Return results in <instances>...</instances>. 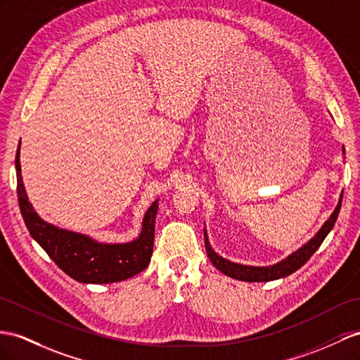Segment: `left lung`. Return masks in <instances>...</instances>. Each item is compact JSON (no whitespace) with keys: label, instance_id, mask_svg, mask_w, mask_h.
I'll list each match as a JSON object with an SVG mask.
<instances>
[{"label":"left lung","instance_id":"8db88e82","mask_svg":"<svg viewBox=\"0 0 360 360\" xmlns=\"http://www.w3.org/2000/svg\"><path fill=\"white\" fill-rule=\"evenodd\" d=\"M342 153L345 155V149L342 146ZM342 196L344 191L339 195L338 205L333 210V213L330 214V217L326 220L322 226L318 229V233L313 236L311 238L301 245L297 251H293L289 254L285 259L280 260L278 263H274L269 266H251V264H242V263H236L225 259V257L219 255L213 246L210 243L207 228H204V238H205V250L207 255L210 257V262L216 266V269H219L222 274L231 276L234 280H240V281H248V283H263V281H274V280H280L284 278V276H289L290 274L297 272L300 268H302L304 264L307 263L310 257L318 251V248L321 243L324 242V238L328 236V233L333 229L340 205H342Z\"/></svg>","mask_w":360,"mask_h":360}]
</instances>
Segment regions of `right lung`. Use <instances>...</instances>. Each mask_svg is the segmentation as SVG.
Here are the masks:
<instances>
[{"label": "right lung", "mask_w": 360, "mask_h": 360, "mask_svg": "<svg viewBox=\"0 0 360 360\" xmlns=\"http://www.w3.org/2000/svg\"><path fill=\"white\" fill-rule=\"evenodd\" d=\"M21 141L16 150L15 169L18 181V202L30 236L59 268L79 283L108 284L131 278L150 263L155 238V219L158 200L144 213L140 234L124 243L98 242L94 237L71 229L59 228L44 220L27 196L21 176Z\"/></svg>", "instance_id": "1"}]
</instances>
